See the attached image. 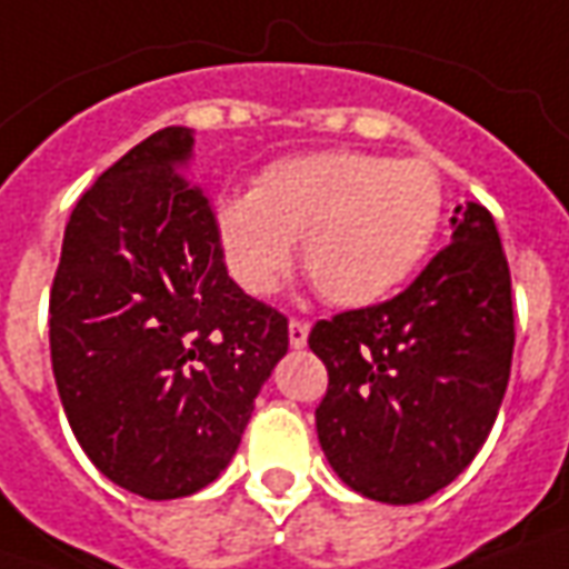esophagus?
<instances>
[{
    "mask_svg": "<svg viewBox=\"0 0 569 569\" xmlns=\"http://www.w3.org/2000/svg\"><path fill=\"white\" fill-rule=\"evenodd\" d=\"M308 329L311 326L305 323V320H289V345L292 348H305L308 345Z\"/></svg>",
    "mask_w": 569,
    "mask_h": 569,
    "instance_id": "esophagus-1",
    "label": "esophagus"
}]
</instances>
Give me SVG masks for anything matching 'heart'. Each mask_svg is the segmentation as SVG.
<instances>
[{
  "instance_id": "obj_1",
  "label": "heart",
  "mask_w": 569,
  "mask_h": 569,
  "mask_svg": "<svg viewBox=\"0 0 569 569\" xmlns=\"http://www.w3.org/2000/svg\"><path fill=\"white\" fill-rule=\"evenodd\" d=\"M443 218L431 162L326 150L268 166L252 193L218 209V243L230 277L271 296L292 268L341 308L385 298L419 268Z\"/></svg>"
}]
</instances>
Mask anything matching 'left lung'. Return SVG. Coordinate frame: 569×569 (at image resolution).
Listing matches in <instances>:
<instances>
[{
    "mask_svg": "<svg viewBox=\"0 0 569 569\" xmlns=\"http://www.w3.org/2000/svg\"><path fill=\"white\" fill-rule=\"evenodd\" d=\"M400 296L317 320L329 372L317 407L326 459L351 490L412 506L443 490L490 435L515 351L511 273L480 202Z\"/></svg>",
    "mask_w": 569,
    "mask_h": 569,
    "instance_id": "8db88e82",
    "label": "left lung"
}]
</instances>
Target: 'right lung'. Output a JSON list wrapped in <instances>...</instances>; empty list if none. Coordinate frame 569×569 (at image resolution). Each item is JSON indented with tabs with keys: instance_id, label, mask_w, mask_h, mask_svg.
<instances>
[{
	"instance_id": "1",
	"label": "right lung",
	"mask_w": 569,
	"mask_h": 569,
	"mask_svg": "<svg viewBox=\"0 0 569 569\" xmlns=\"http://www.w3.org/2000/svg\"><path fill=\"white\" fill-rule=\"evenodd\" d=\"M190 129L119 157L67 221L49 301L51 369L94 468L144 499L224 471L289 320L228 277L218 218L184 169Z\"/></svg>"
}]
</instances>
